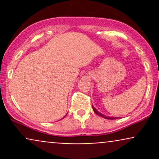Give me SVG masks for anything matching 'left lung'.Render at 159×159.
Wrapping results in <instances>:
<instances>
[{
	"mask_svg": "<svg viewBox=\"0 0 159 159\" xmlns=\"http://www.w3.org/2000/svg\"><path fill=\"white\" fill-rule=\"evenodd\" d=\"M92 107H93V111H94L95 113H96V114L98 115V116H102V117L105 118V119H107V120H116V119H118V117H116V116H105V115L102 114V113L98 112V111L96 110V109L93 106V105H92Z\"/></svg>",
	"mask_w": 159,
	"mask_h": 159,
	"instance_id": "left-lung-1",
	"label": "left lung"
}]
</instances>
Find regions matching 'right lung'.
<instances>
[{"instance_id":"right-lung-1","label":"right lung","mask_w":159,"mask_h":159,"mask_svg":"<svg viewBox=\"0 0 159 159\" xmlns=\"http://www.w3.org/2000/svg\"><path fill=\"white\" fill-rule=\"evenodd\" d=\"M67 114H68V113H67ZM65 116H66V115H65V116H63V118H62V119H63V118H64V117H65ZM62 119H61V120H62Z\"/></svg>"}]
</instances>
